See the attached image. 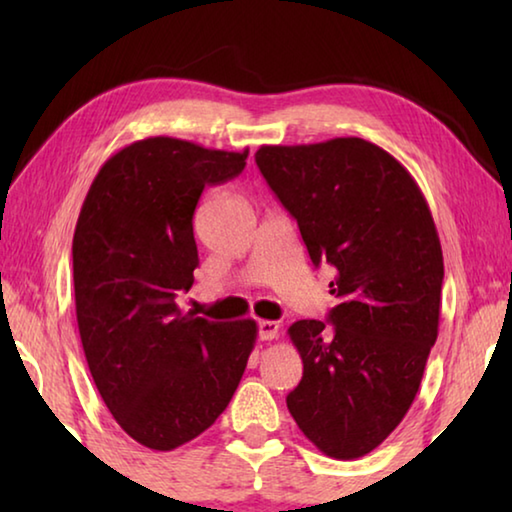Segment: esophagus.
Listing matches in <instances>:
<instances>
[{
  "label": "esophagus",
  "instance_id": "1",
  "mask_svg": "<svg viewBox=\"0 0 512 512\" xmlns=\"http://www.w3.org/2000/svg\"><path fill=\"white\" fill-rule=\"evenodd\" d=\"M259 339L262 341H273L277 332H280V323L277 320H259Z\"/></svg>",
  "mask_w": 512,
  "mask_h": 512
}]
</instances>
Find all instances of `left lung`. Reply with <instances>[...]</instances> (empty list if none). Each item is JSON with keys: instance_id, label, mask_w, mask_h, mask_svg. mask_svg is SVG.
Masks as SVG:
<instances>
[{"instance_id": "left-lung-1", "label": "left lung", "mask_w": 512, "mask_h": 512, "mask_svg": "<svg viewBox=\"0 0 512 512\" xmlns=\"http://www.w3.org/2000/svg\"><path fill=\"white\" fill-rule=\"evenodd\" d=\"M255 162L311 262L336 271L327 323L289 327L302 359L289 413L323 454L366 456L411 409L438 339L436 223L411 173L361 137L262 146Z\"/></svg>"}]
</instances>
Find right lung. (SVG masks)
Instances as JSON below:
<instances>
[{
    "label": "right lung",
    "instance_id": "obj_1",
    "mask_svg": "<svg viewBox=\"0 0 512 512\" xmlns=\"http://www.w3.org/2000/svg\"><path fill=\"white\" fill-rule=\"evenodd\" d=\"M241 153L146 137L99 169L74 230V298L103 402L137 443L171 452L225 411L255 348V320L216 323L176 305L198 266L194 210Z\"/></svg>",
    "mask_w": 512,
    "mask_h": 512
}]
</instances>
